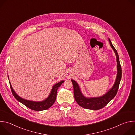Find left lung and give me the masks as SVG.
<instances>
[{
    "mask_svg": "<svg viewBox=\"0 0 135 135\" xmlns=\"http://www.w3.org/2000/svg\"><path fill=\"white\" fill-rule=\"evenodd\" d=\"M108 40L110 46L114 50L115 55H116L117 61V76L112 88L101 97L86 98L84 96L81 92L80 86L78 83L74 80H71L74 88V95L75 99L77 103L80 106L84 108L92 110L100 109L104 107L112 99H113L117 93L122 77V69L117 51L112 45V42L109 38Z\"/></svg>",
    "mask_w": 135,
    "mask_h": 135,
    "instance_id": "obj_1",
    "label": "left lung"
}]
</instances>
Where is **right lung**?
<instances>
[{
	"mask_svg": "<svg viewBox=\"0 0 135 135\" xmlns=\"http://www.w3.org/2000/svg\"><path fill=\"white\" fill-rule=\"evenodd\" d=\"M8 79H9L8 76ZM64 82V81H62L54 85L52 88L51 91L49 95L48 96V97L46 99L42 102H33V101L28 100H26L22 98L21 97H20V96H18L16 93V92L14 91L11 84L10 81H9V84H10V87H11L12 94L17 100H18L19 102L21 103L22 104H23L26 106H27V107H28L31 109H32L33 110H37V111H41V110H45L49 108L54 103L56 99V92H57V89H58V88Z\"/></svg>",
	"mask_w": 135,
	"mask_h": 135,
	"instance_id": "obj_1",
	"label": "right lung"
}]
</instances>
